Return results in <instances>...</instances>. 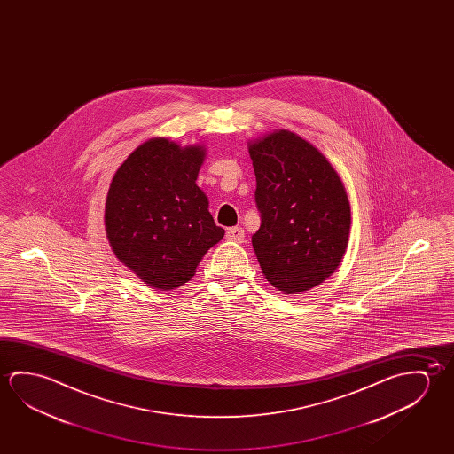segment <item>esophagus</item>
Wrapping results in <instances>:
<instances>
[{"instance_id":"34e87169","label":"esophagus","mask_w":454,"mask_h":454,"mask_svg":"<svg viewBox=\"0 0 454 454\" xmlns=\"http://www.w3.org/2000/svg\"><path fill=\"white\" fill-rule=\"evenodd\" d=\"M226 239L230 240V242H236V244H242L244 242V239H246V232L242 228H230V230L226 231Z\"/></svg>"}]
</instances>
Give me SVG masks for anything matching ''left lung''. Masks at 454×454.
Masks as SVG:
<instances>
[{
  "mask_svg": "<svg viewBox=\"0 0 454 454\" xmlns=\"http://www.w3.org/2000/svg\"><path fill=\"white\" fill-rule=\"evenodd\" d=\"M261 226L252 236L261 270L275 290L301 294L334 274L348 246V196L313 144L275 129L248 144Z\"/></svg>",
  "mask_w": 454,
  "mask_h": 454,
  "instance_id": "obj_1",
  "label": "left lung"
}]
</instances>
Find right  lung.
<instances>
[{"instance_id":"obj_1","label":"right lung","mask_w":454,"mask_h":454,"mask_svg":"<svg viewBox=\"0 0 454 454\" xmlns=\"http://www.w3.org/2000/svg\"><path fill=\"white\" fill-rule=\"evenodd\" d=\"M206 149L168 137L141 144L114 174L106 200L112 252L141 282L169 291L192 280L224 236L196 185Z\"/></svg>"}]
</instances>
